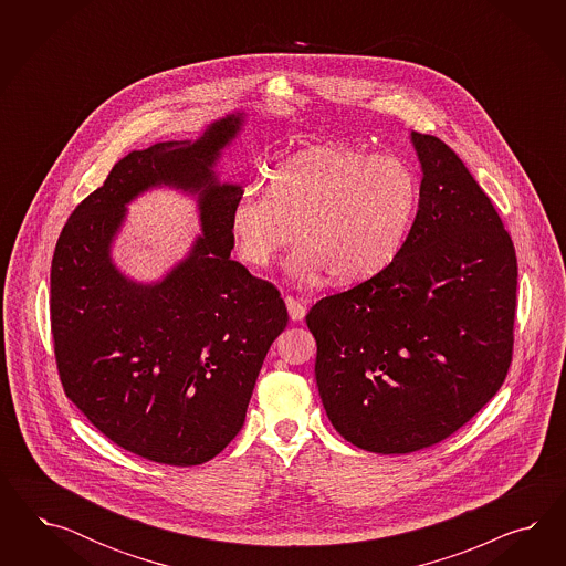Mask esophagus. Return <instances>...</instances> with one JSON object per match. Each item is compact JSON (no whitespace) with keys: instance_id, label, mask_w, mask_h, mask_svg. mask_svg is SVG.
<instances>
[{"instance_id":"obj_1","label":"esophagus","mask_w":566,"mask_h":566,"mask_svg":"<svg viewBox=\"0 0 566 566\" xmlns=\"http://www.w3.org/2000/svg\"><path fill=\"white\" fill-rule=\"evenodd\" d=\"M286 307H289V315H291L292 322H301L307 313V307L303 305V301H298L296 296H286Z\"/></svg>"}]
</instances>
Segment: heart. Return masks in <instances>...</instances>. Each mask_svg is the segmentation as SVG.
Returning <instances> with one entry per match:
<instances>
[{
    "label": "heart",
    "mask_w": 566,
    "mask_h": 566,
    "mask_svg": "<svg viewBox=\"0 0 566 566\" xmlns=\"http://www.w3.org/2000/svg\"><path fill=\"white\" fill-rule=\"evenodd\" d=\"M419 207V178L396 155L348 145H317L292 155L272 174L270 189L249 185L230 209L234 251L263 270L291 244L296 274L326 270L336 282H360L400 253Z\"/></svg>",
    "instance_id": "heart-1"
}]
</instances>
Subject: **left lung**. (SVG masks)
Instances as JSON below:
<instances>
[{
  "label": "left lung",
  "mask_w": 566,
  "mask_h": 566,
  "mask_svg": "<svg viewBox=\"0 0 566 566\" xmlns=\"http://www.w3.org/2000/svg\"><path fill=\"white\" fill-rule=\"evenodd\" d=\"M411 138L423 180L400 253L307 313L327 417L346 442L377 454L452 436L492 400L513 360V239L444 140Z\"/></svg>",
  "instance_id": "obj_1"
}]
</instances>
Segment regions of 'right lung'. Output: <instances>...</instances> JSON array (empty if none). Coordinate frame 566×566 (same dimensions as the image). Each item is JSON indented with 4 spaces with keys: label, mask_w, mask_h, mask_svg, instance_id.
<instances>
[{
    "label": "right lung",
    "mask_w": 566,
    "mask_h": 566,
    "mask_svg": "<svg viewBox=\"0 0 566 566\" xmlns=\"http://www.w3.org/2000/svg\"><path fill=\"white\" fill-rule=\"evenodd\" d=\"M240 114L197 143L122 157L72 211L52 259L53 353L62 388L114 444L171 467L207 463L239 433L259 369L289 311L272 282L230 259L240 187L211 166ZM155 184L197 191L205 237L159 285L126 281L108 259L123 206Z\"/></svg>",
    "instance_id": "add662e5"
}]
</instances>
